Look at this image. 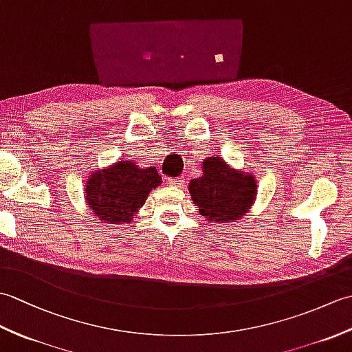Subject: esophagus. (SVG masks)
I'll list each match as a JSON object with an SVG mask.
<instances>
[{
  "label": "esophagus",
  "mask_w": 352,
  "mask_h": 352,
  "mask_svg": "<svg viewBox=\"0 0 352 352\" xmlns=\"http://www.w3.org/2000/svg\"><path fill=\"white\" fill-rule=\"evenodd\" d=\"M166 183L169 186H177V188H183V186L186 184V177L182 175V177H175V178H168Z\"/></svg>",
  "instance_id": "obj_1"
}]
</instances>
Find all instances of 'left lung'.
<instances>
[{
    "label": "left lung",
    "mask_w": 352,
    "mask_h": 352,
    "mask_svg": "<svg viewBox=\"0 0 352 352\" xmlns=\"http://www.w3.org/2000/svg\"><path fill=\"white\" fill-rule=\"evenodd\" d=\"M204 174L189 183L199 213L213 222H236L256 199V178L228 168L219 157L203 162Z\"/></svg>",
    "instance_id": "8db88e82"
}]
</instances>
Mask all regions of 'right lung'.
Here are the masks:
<instances>
[{"instance_id":"1","label":"right lung","mask_w":352,"mask_h":352,"mask_svg":"<svg viewBox=\"0 0 352 352\" xmlns=\"http://www.w3.org/2000/svg\"><path fill=\"white\" fill-rule=\"evenodd\" d=\"M162 183L154 166L139 168L133 162H118L106 170L94 172L86 184V201L104 222H130L144 206L148 193Z\"/></svg>"}]
</instances>
